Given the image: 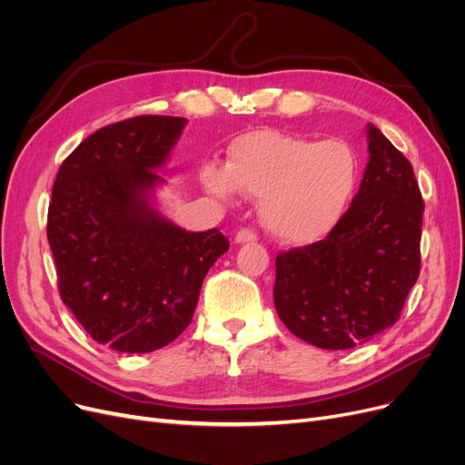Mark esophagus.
Segmentation results:
<instances>
[{"mask_svg":"<svg viewBox=\"0 0 465 465\" xmlns=\"http://www.w3.org/2000/svg\"><path fill=\"white\" fill-rule=\"evenodd\" d=\"M256 241H258V234L254 231H250V229L238 231L236 236H234L236 244H246V242H256Z\"/></svg>","mask_w":465,"mask_h":465,"instance_id":"1","label":"esophagus"}]
</instances>
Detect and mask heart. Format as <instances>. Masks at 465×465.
Listing matches in <instances>:
<instances>
[{"instance_id":"heart-1","label":"heart","mask_w":465,"mask_h":465,"mask_svg":"<svg viewBox=\"0 0 465 465\" xmlns=\"http://www.w3.org/2000/svg\"><path fill=\"white\" fill-rule=\"evenodd\" d=\"M361 180L357 151L343 139H311L277 130L238 135L229 164L207 163L209 193L232 200L246 192L260 200L263 227L287 244H312L345 217Z\"/></svg>"}]
</instances>
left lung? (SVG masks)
I'll list each match as a JSON object with an SVG mask.
<instances>
[{"mask_svg": "<svg viewBox=\"0 0 465 465\" xmlns=\"http://www.w3.org/2000/svg\"><path fill=\"white\" fill-rule=\"evenodd\" d=\"M369 163L341 223L314 244L281 252V322L320 349H351L398 322L420 270L425 203L413 166L369 124Z\"/></svg>", "mask_w": 465, "mask_h": 465, "instance_id": "obj_1", "label": "left lung"}]
</instances>
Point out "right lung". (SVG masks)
<instances>
[{
  "mask_svg": "<svg viewBox=\"0 0 465 465\" xmlns=\"http://www.w3.org/2000/svg\"><path fill=\"white\" fill-rule=\"evenodd\" d=\"M186 118L137 116L96 130L62 163L48 242L64 304L96 343L151 353L184 331L209 267L229 250L217 229L190 232L153 207L157 171Z\"/></svg>",
  "mask_w": 465,
  "mask_h": 465,
  "instance_id": "add662e5",
  "label": "right lung"
}]
</instances>
